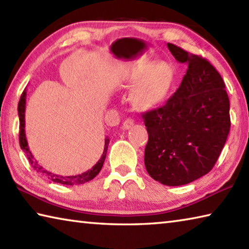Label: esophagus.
<instances>
[{
    "mask_svg": "<svg viewBox=\"0 0 249 249\" xmlns=\"http://www.w3.org/2000/svg\"><path fill=\"white\" fill-rule=\"evenodd\" d=\"M133 125H134V121L132 119H127L124 121L123 126H122V127H123V129H129Z\"/></svg>",
    "mask_w": 249,
    "mask_h": 249,
    "instance_id": "1",
    "label": "esophagus"
}]
</instances>
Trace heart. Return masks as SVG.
Returning a JSON list of instances; mask_svg holds the SVG:
<instances>
[{
  "label": "heart",
  "instance_id": "b5f03b06",
  "mask_svg": "<svg viewBox=\"0 0 249 249\" xmlns=\"http://www.w3.org/2000/svg\"><path fill=\"white\" fill-rule=\"evenodd\" d=\"M174 71L170 66L160 62L153 66L150 61L134 65L126 75V83L133 87L130 101L141 111H149L162 103L169 91Z\"/></svg>",
  "mask_w": 249,
  "mask_h": 249
}]
</instances>
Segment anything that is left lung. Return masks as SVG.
<instances>
[{
    "label": "left lung",
    "mask_w": 249,
    "mask_h": 249,
    "mask_svg": "<svg viewBox=\"0 0 249 249\" xmlns=\"http://www.w3.org/2000/svg\"><path fill=\"white\" fill-rule=\"evenodd\" d=\"M167 46L188 69L166 104L142 114L148 132L144 160L151 178L175 187L215 165L230 133V100L221 74L206 59Z\"/></svg>",
    "instance_id": "1"
}]
</instances>
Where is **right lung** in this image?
<instances>
[{"label": "right lung", "instance_id": "1", "mask_svg": "<svg viewBox=\"0 0 249 249\" xmlns=\"http://www.w3.org/2000/svg\"><path fill=\"white\" fill-rule=\"evenodd\" d=\"M25 105H26V91H24L22 95H20V100L18 102V117H19V145H20V148L25 151V154H26L28 161L31 162V165L33 166L34 169H35L37 172H39V174L48 177V179L53 181V182L66 184V185L86 183V182H88V181L93 179L94 177L98 176L101 169H102L105 157H107V147H108V142H109L108 137L105 138V145H104V150H103L102 156H101L99 161L95 163V166L92 167L91 169H89L86 172H83V174H81V175L69 176V177H64V176H58V175L52 174V172L47 171L46 169H44V168L40 165H38L37 160L34 159L32 151L29 150L27 140H26V135H25Z\"/></svg>", "mask_w": 249, "mask_h": 249}]
</instances>
